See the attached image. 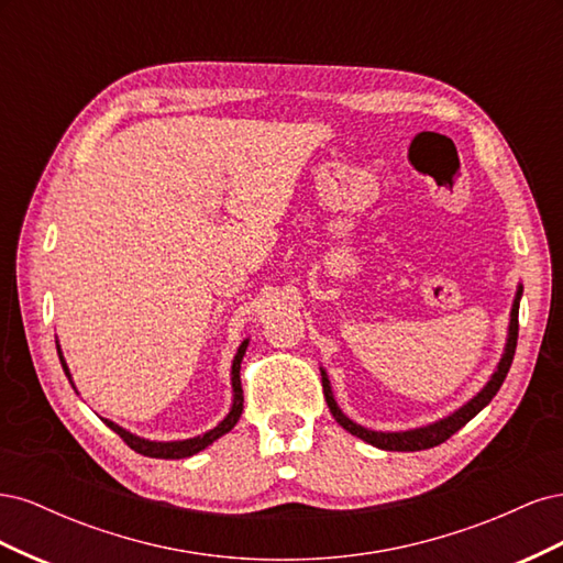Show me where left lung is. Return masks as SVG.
Masks as SVG:
<instances>
[{"label": "left lung", "instance_id": "left-lung-1", "mask_svg": "<svg viewBox=\"0 0 563 563\" xmlns=\"http://www.w3.org/2000/svg\"><path fill=\"white\" fill-rule=\"evenodd\" d=\"M521 291L523 288H517V298L512 305V312H509V331H507V343H505V352L498 362V368L493 371L490 380L484 385V389L479 395L472 397L465 406H460L457 411H453L451 416L441 418L432 424H424V428H416V430H406V432H376V430H368L362 428V424L352 422L343 411H340V406L333 399V391H331V383L327 371L321 368V387H323V397H327L329 404V411L333 413V418L338 420L340 428H345L350 434L364 439L366 444L383 449V451H424V449H432L444 444V441L455 434L463 424H467L476 413L482 411L484 406L490 404V399L498 395L500 385L507 378V371L512 366L515 360V350H517V335H519V300H521Z\"/></svg>", "mask_w": 563, "mask_h": 563}]
</instances>
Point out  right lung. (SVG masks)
Returning <instances> with one entry per match:
<instances>
[{"label": "right lung", "instance_id": "right-lung-1", "mask_svg": "<svg viewBox=\"0 0 563 563\" xmlns=\"http://www.w3.org/2000/svg\"><path fill=\"white\" fill-rule=\"evenodd\" d=\"M246 345H249V340H244V343L240 345V350H236V354H234V362H232V391H234L232 408H230V413H228L223 420H220L213 430L203 432V434H199V437H192V439H183V441H150V439L131 434V432L124 430V428H119V424L112 422V420H106V424H108L110 430H114L119 437H122V439L126 441V446H131L135 453L147 455V457L178 460V457H190V455L203 451L207 446H211L216 439L228 434V432L234 428V424H236V420H240L242 411H244V395H242L240 368H242V360H244ZM56 347H58V356H60V364H63L65 376L70 378V368H67V364H65V360H63L60 345H56ZM70 383H73V378H70ZM73 387H75V385H73ZM75 389H77V387H75Z\"/></svg>", "mask_w": 563, "mask_h": 563}]
</instances>
